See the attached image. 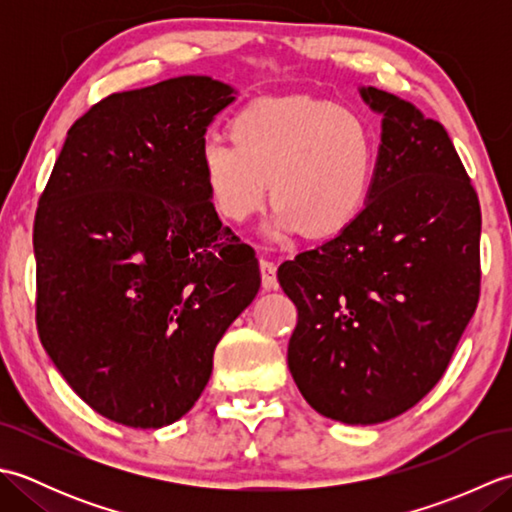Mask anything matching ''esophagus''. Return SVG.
Masks as SVG:
<instances>
[{
  "mask_svg": "<svg viewBox=\"0 0 512 512\" xmlns=\"http://www.w3.org/2000/svg\"><path fill=\"white\" fill-rule=\"evenodd\" d=\"M259 268H262L264 290H277V266L273 262H268V259H262Z\"/></svg>",
  "mask_w": 512,
  "mask_h": 512,
  "instance_id": "esophagus-1",
  "label": "esophagus"
}]
</instances>
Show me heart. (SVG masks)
Listing matches in <instances>:
<instances>
[{"mask_svg": "<svg viewBox=\"0 0 512 512\" xmlns=\"http://www.w3.org/2000/svg\"><path fill=\"white\" fill-rule=\"evenodd\" d=\"M231 143L200 147V173L215 213L246 222L264 206L275 213L266 235L286 242L306 231L334 237L350 228L372 193L378 149L363 116L310 99H259L242 107Z\"/></svg>", "mask_w": 512, "mask_h": 512, "instance_id": "heart-1", "label": "heart"}]
</instances>
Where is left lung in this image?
<instances>
[{
	"mask_svg": "<svg viewBox=\"0 0 512 512\" xmlns=\"http://www.w3.org/2000/svg\"><path fill=\"white\" fill-rule=\"evenodd\" d=\"M383 116L358 220L277 270L297 306L290 374L321 416L378 424L436 387L480 299L477 193L451 138L416 105L361 88Z\"/></svg>",
	"mask_w": 512,
	"mask_h": 512,
	"instance_id": "8db88e82",
	"label": "left lung"
}]
</instances>
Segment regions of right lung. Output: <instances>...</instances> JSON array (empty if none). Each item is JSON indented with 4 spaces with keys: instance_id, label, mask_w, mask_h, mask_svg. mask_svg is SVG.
<instances>
[{
    "instance_id": "obj_1",
    "label": "right lung",
    "mask_w": 512,
    "mask_h": 512,
    "mask_svg": "<svg viewBox=\"0 0 512 512\" xmlns=\"http://www.w3.org/2000/svg\"><path fill=\"white\" fill-rule=\"evenodd\" d=\"M235 94L189 74L107 96L70 127L39 200L41 345L76 396L125 427H167L195 405L215 345L262 286L198 160Z\"/></svg>"
}]
</instances>
